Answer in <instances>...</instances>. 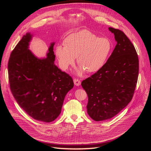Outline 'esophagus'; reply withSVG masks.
Wrapping results in <instances>:
<instances>
[{
    "mask_svg": "<svg viewBox=\"0 0 151 151\" xmlns=\"http://www.w3.org/2000/svg\"><path fill=\"white\" fill-rule=\"evenodd\" d=\"M73 82H74L75 85H76V86H79V85H81V81H80L78 79L75 78V79H73Z\"/></svg>",
    "mask_w": 151,
    "mask_h": 151,
    "instance_id": "esophagus-1",
    "label": "esophagus"
}]
</instances>
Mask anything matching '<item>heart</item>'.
<instances>
[{"label": "heart", "mask_w": 151, "mask_h": 151, "mask_svg": "<svg viewBox=\"0 0 151 151\" xmlns=\"http://www.w3.org/2000/svg\"><path fill=\"white\" fill-rule=\"evenodd\" d=\"M64 45L55 48L60 67L66 70L77 58L78 65L81 67L80 74L84 70L88 73H94L101 69L113 50L109 39L100 37L87 30L68 36L64 40Z\"/></svg>", "instance_id": "heart-1"}]
</instances>
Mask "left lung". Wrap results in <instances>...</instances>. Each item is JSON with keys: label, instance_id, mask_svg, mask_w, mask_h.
Returning a JSON list of instances; mask_svg holds the SVG:
<instances>
[{"label": "left lung", "instance_id": "obj_1", "mask_svg": "<svg viewBox=\"0 0 151 151\" xmlns=\"http://www.w3.org/2000/svg\"><path fill=\"white\" fill-rule=\"evenodd\" d=\"M117 44L103 67L82 81L88 95L87 113L96 121L109 119L130 103L139 75V58L125 33L109 27Z\"/></svg>", "mask_w": 151, "mask_h": 151}]
</instances>
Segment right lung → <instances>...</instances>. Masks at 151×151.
Here are the masks:
<instances>
[{"instance_id": "1", "label": "right lung", "mask_w": 151, "mask_h": 151, "mask_svg": "<svg viewBox=\"0 0 151 151\" xmlns=\"http://www.w3.org/2000/svg\"><path fill=\"white\" fill-rule=\"evenodd\" d=\"M30 33L24 35L8 61L10 89L15 100L33 119L51 122L60 115L64 97L74 86L72 77L55 65L51 44L47 57L39 59L29 50Z\"/></svg>"}]
</instances>
